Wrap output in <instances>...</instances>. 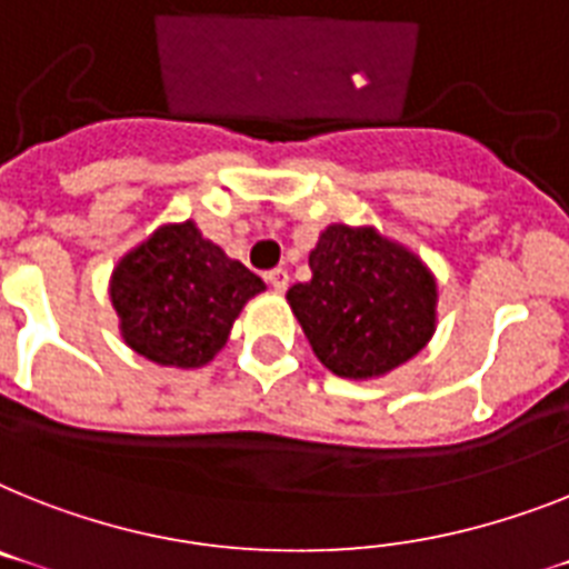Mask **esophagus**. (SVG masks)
Masks as SVG:
<instances>
[{
  "instance_id": "1",
  "label": "esophagus",
  "mask_w": 569,
  "mask_h": 569,
  "mask_svg": "<svg viewBox=\"0 0 569 569\" xmlns=\"http://www.w3.org/2000/svg\"><path fill=\"white\" fill-rule=\"evenodd\" d=\"M267 281H270V288H273L276 293H284L290 284V276L284 267H276V270H270V273H267Z\"/></svg>"
}]
</instances>
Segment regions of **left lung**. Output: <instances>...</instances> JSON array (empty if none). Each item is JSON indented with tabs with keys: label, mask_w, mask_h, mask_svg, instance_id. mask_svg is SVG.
<instances>
[{
	"label": "left lung",
	"mask_w": 569,
	"mask_h": 569,
	"mask_svg": "<svg viewBox=\"0 0 569 569\" xmlns=\"http://www.w3.org/2000/svg\"><path fill=\"white\" fill-rule=\"evenodd\" d=\"M308 264L311 281L293 284L288 302L326 369L380 378L430 342L439 290L416 252L372 227L331 223Z\"/></svg>",
	"instance_id": "left-lung-1"
}]
</instances>
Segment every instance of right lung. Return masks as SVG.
I'll use <instances>...</instances> for the list:
<instances>
[{"instance_id": "add662e5", "label": "right lung", "mask_w": 569, "mask_h": 569, "mask_svg": "<svg viewBox=\"0 0 569 569\" xmlns=\"http://www.w3.org/2000/svg\"><path fill=\"white\" fill-rule=\"evenodd\" d=\"M264 281L206 241L194 220L166 223L121 258L110 279L121 337L159 366L197 369L229 340Z\"/></svg>"}]
</instances>
